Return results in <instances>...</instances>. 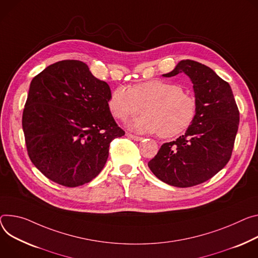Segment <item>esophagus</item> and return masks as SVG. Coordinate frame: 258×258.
I'll return each mask as SVG.
<instances>
[{
  "instance_id": "esophagus-1",
  "label": "esophagus",
  "mask_w": 258,
  "mask_h": 258,
  "mask_svg": "<svg viewBox=\"0 0 258 258\" xmlns=\"http://www.w3.org/2000/svg\"><path fill=\"white\" fill-rule=\"evenodd\" d=\"M126 137L132 139V140H135V141H141V140L143 139L142 137H139V136H136V135H133V134H130V133L126 134Z\"/></svg>"
}]
</instances>
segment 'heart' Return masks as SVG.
Returning <instances> with one entry per match:
<instances>
[{
  "label": "heart",
  "instance_id": "obj_1",
  "mask_svg": "<svg viewBox=\"0 0 258 258\" xmlns=\"http://www.w3.org/2000/svg\"><path fill=\"white\" fill-rule=\"evenodd\" d=\"M112 115L125 121L143 110L144 114L131 123L139 133H158L161 138L176 137L188 128L197 115L196 99L179 84L149 80L130 89L118 86L108 99Z\"/></svg>",
  "mask_w": 258,
  "mask_h": 258
}]
</instances>
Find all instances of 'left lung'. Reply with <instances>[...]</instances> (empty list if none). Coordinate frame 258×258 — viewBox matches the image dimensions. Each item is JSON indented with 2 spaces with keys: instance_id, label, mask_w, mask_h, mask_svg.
Here are the masks:
<instances>
[{
  "instance_id": "1",
  "label": "left lung",
  "mask_w": 258,
  "mask_h": 258,
  "mask_svg": "<svg viewBox=\"0 0 258 258\" xmlns=\"http://www.w3.org/2000/svg\"><path fill=\"white\" fill-rule=\"evenodd\" d=\"M181 73L194 83L196 118L176 141L161 145L148 167L162 182L183 188L206 182L226 166L235 145L240 112L229 84L212 69L185 59L163 76Z\"/></svg>"
}]
</instances>
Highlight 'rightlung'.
Returning a JSON list of instances; mask_svg holds the SVG:
<instances>
[{"label":"right lung","instance_id":"1","mask_svg":"<svg viewBox=\"0 0 258 258\" xmlns=\"http://www.w3.org/2000/svg\"><path fill=\"white\" fill-rule=\"evenodd\" d=\"M110 93L75 59L52 63L33 78L22 130L29 157L45 177L76 187L100 174L110 143L125 134L108 108Z\"/></svg>","mask_w":258,"mask_h":258}]
</instances>
